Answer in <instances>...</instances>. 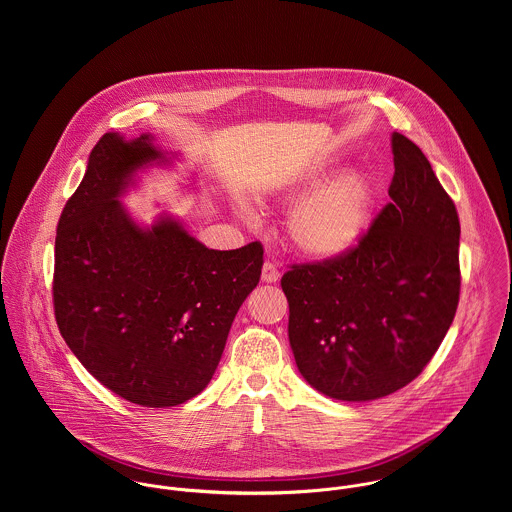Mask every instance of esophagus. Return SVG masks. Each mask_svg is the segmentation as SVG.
<instances>
[{
	"instance_id": "obj_1",
	"label": "esophagus",
	"mask_w": 512,
	"mask_h": 512,
	"mask_svg": "<svg viewBox=\"0 0 512 512\" xmlns=\"http://www.w3.org/2000/svg\"><path fill=\"white\" fill-rule=\"evenodd\" d=\"M278 280H280V270H278L274 264L266 262V264L262 266V282H266V284H276Z\"/></svg>"
}]
</instances>
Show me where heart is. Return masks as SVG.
<instances>
[{
    "label": "heart",
    "instance_id": "heart-1",
    "mask_svg": "<svg viewBox=\"0 0 512 512\" xmlns=\"http://www.w3.org/2000/svg\"><path fill=\"white\" fill-rule=\"evenodd\" d=\"M339 167L323 163L307 169L282 191L286 203H297L286 222L288 240L293 248L311 260H337L351 252L370 228L378 185L370 171L347 169L339 176ZM238 215L254 219L244 203H238Z\"/></svg>",
    "mask_w": 512,
    "mask_h": 512
}]
</instances>
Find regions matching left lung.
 Instances as JSON below:
<instances>
[{"instance_id":"obj_1","label":"left lung","mask_w":512,"mask_h":512,"mask_svg":"<svg viewBox=\"0 0 512 512\" xmlns=\"http://www.w3.org/2000/svg\"><path fill=\"white\" fill-rule=\"evenodd\" d=\"M390 203L351 252L282 278L301 376L321 394L368 402L412 382L459 301V219L422 149L390 138Z\"/></svg>"}]
</instances>
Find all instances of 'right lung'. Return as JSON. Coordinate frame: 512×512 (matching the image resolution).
Returning <instances> with one entry per match:
<instances>
[{
	"label": "right lung",
	"instance_id": "1",
	"mask_svg": "<svg viewBox=\"0 0 512 512\" xmlns=\"http://www.w3.org/2000/svg\"><path fill=\"white\" fill-rule=\"evenodd\" d=\"M151 134L108 132L63 209L55 240V317L74 357L108 390L146 408L197 396L262 274L264 248L213 250L181 220L140 224L122 197L177 153Z\"/></svg>",
	"mask_w": 512,
	"mask_h": 512
}]
</instances>
